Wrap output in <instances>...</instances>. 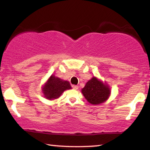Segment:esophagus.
Wrapping results in <instances>:
<instances>
[{
  "instance_id": "34e87169",
  "label": "esophagus",
  "mask_w": 150,
  "mask_h": 150,
  "mask_svg": "<svg viewBox=\"0 0 150 150\" xmlns=\"http://www.w3.org/2000/svg\"><path fill=\"white\" fill-rule=\"evenodd\" d=\"M72 88H73V89H75V90H77L79 87L77 85H72Z\"/></svg>"
}]
</instances>
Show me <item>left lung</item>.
Returning <instances> with one entry per match:
<instances>
[{"label": "left lung", "instance_id": "8db88e82", "mask_svg": "<svg viewBox=\"0 0 150 150\" xmlns=\"http://www.w3.org/2000/svg\"><path fill=\"white\" fill-rule=\"evenodd\" d=\"M82 93L88 103L92 105H99L107 99L110 91L107 85L94 77L86 83L82 89Z\"/></svg>", "mask_w": 150, "mask_h": 150}]
</instances>
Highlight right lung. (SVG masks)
I'll return each mask as SVG.
<instances>
[{"label": "right lung", "mask_w": 150, "mask_h": 150, "mask_svg": "<svg viewBox=\"0 0 150 150\" xmlns=\"http://www.w3.org/2000/svg\"><path fill=\"white\" fill-rule=\"evenodd\" d=\"M71 88L68 81H63L59 78L52 75L43 88L44 95L47 99H55L63 93V91Z\"/></svg>", "instance_id": "add662e5"}]
</instances>
